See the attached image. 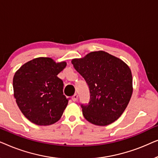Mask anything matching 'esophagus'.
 Here are the masks:
<instances>
[{
	"label": "esophagus",
	"instance_id": "34e87169",
	"mask_svg": "<svg viewBox=\"0 0 158 158\" xmlns=\"http://www.w3.org/2000/svg\"><path fill=\"white\" fill-rule=\"evenodd\" d=\"M77 98H78V95H77V94H75L74 95H73V101H76L77 100Z\"/></svg>",
	"mask_w": 158,
	"mask_h": 158
}]
</instances>
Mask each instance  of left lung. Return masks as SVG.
<instances>
[{"label": "left lung", "instance_id": "left-lung-1", "mask_svg": "<svg viewBox=\"0 0 158 158\" xmlns=\"http://www.w3.org/2000/svg\"><path fill=\"white\" fill-rule=\"evenodd\" d=\"M72 64L85 80L90 99L81 104L84 117L98 126H106L120 117L132 94V75L122 60L103 51L92 52Z\"/></svg>", "mask_w": 158, "mask_h": 158}]
</instances>
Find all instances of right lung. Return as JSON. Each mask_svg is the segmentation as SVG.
Instances as JSON below:
<instances>
[{
    "label": "right lung",
    "instance_id": "1",
    "mask_svg": "<svg viewBox=\"0 0 158 158\" xmlns=\"http://www.w3.org/2000/svg\"><path fill=\"white\" fill-rule=\"evenodd\" d=\"M66 62L38 57L23 64L13 80L14 98L22 114L34 124L47 126L61 118L70 98L63 95V82L57 75Z\"/></svg>",
    "mask_w": 158,
    "mask_h": 158
}]
</instances>
